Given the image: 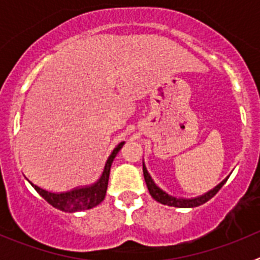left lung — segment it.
<instances>
[{
	"mask_svg": "<svg viewBox=\"0 0 260 260\" xmlns=\"http://www.w3.org/2000/svg\"><path fill=\"white\" fill-rule=\"evenodd\" d=\"M143 176H144V181H146L147 189L150 191L151 197L155 199L156 202L158 203L165 204V206H171V207H180V208H192V207H198V206H202L206 202L210 201L212 197H215L216 192L219 191L220 189L222 187L226 180L229 178V176L222 180L221 182L219 183L217 186H215L212 190L210 191L204 192L203 195H199V197H195V198H177V197H173V195L168 194L167 191H164L162 189H160L157 185L155 183V181L152 180V177L150 176L148 171H147L146 165L143 162Z\"/></svg>",
	"mask_w": 260,
	"mask_h": 260,
	"instance_id": "obj_1",
	"label": "left lung"
}]
</instances>
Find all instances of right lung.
<instances>
[{"mask_svg":"<svg viewBox=\"0 0 260 260\" xmlns=\"http://www.w3.org/2000/svg\"><path fill=\"white\" fill-rule=\"evenodd\" d=\"M125 144V142H121L118 146L112 151V153L108 157L107 162H105L104 171H103L102 176L96 181L95 183L88 186H82V187H75V189L70 190V191L65 192H52L48 190L41 189L39 186L34 185L31 181H28L32 185V187L39 192V194L45 199L49 204H52L53 207L57 208L63 212H78V211L89 210V208L96 207L98 204L102 203L105 198L108 189V180H109L110 167L113 162L114 157L117 156L118 151L121 150Z\"/></svg>","mask_w":260,"mask_h":260,"instance_id":"add662e5","label":"right lung"}]
</instances>
